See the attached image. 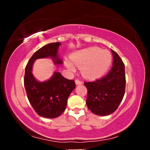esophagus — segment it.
Masks as SVG:
<instances>
[{
	"label": "esophagus",
	"mask_w": 150,
	"mask_h": 150,
	"mask_svg": "<svg viewBox=\"0 0 150 150\" xmlns=\"http://www.w3.org/2000/svg\"><path fill=\"white\" fill-rule=\"evenodd\" d=\"M75 83H76V85H82V84H83V82L81 81L79 79H76L75 80Z\"/></svg>",
	"instance_id": "obj_1"
}]
</instances>
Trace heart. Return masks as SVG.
Returning a JSON list of instances; mask_svg holds the SVG:
<instances>
[{"instance_id": "1", "label": "heart", "mask_w": 150, "mask_h": 150, "mask_svg": "<svg viewBox=\"0 0 150 150\" xmlns=\"http://www.w3.org/2000/svg\"><path fill=\"white\" fill-rule=\"evenodd\" d=\"M71 59L76 65L81 67V72L84 76L88 79H98L103 76L109 68L112 55L106 50L91 47L74 53ZM65 65L71 71L75 69L71 61H65Z\"/></svg>"}]
</instances>
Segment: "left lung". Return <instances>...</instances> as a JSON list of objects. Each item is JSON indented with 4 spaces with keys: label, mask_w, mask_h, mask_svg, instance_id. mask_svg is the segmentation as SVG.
Returning a JSON list of instances; mask_svg holds the SVG:
<instances>
[{
    "label": "left lung",
    "mask_w": 150,
    "mask_h": 150,
    "mask_svg": "<svg viewBox=\"0 0 150 150\" xmlns=\"http://www.w3.org/2000/svg\"><path fill=\"white\" fill-rule=\"evenodd\" d=\"M111 51L113 61L109 72L95 81L85 82L87 89V106L97 115H108L115 111L125 93L124 63L117 52Z\"/></svg>",
    "instance_id": "8db88e82"
}]
</instances>
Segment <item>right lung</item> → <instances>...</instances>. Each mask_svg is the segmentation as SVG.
Listing matches in <instances>:
<instances>
[{
    "label": "right lung",
    "mask_w": 150,
    "mask_h": 150,
    "mask_svg": "<svg viewBox=\"0 0 150 150\" xmlns=\"http://www.w3.org/2000/svg\"><path fill=\"white\" fill-rule=\"evenodd\" d=\"M61 43L45 45L30 57L25 68L24 79L26 95L33 108L39 115L46 118H56L65 110L67 100L76 85L74 80L65 79L59 72H54L48 81L39 82L32 74V67L38 59L50 57L56 65L63 64L58 56Z\"/></svg>",
    "instance_id": "obj_1"
}]
</instances>
